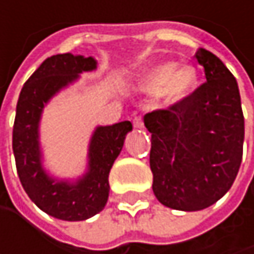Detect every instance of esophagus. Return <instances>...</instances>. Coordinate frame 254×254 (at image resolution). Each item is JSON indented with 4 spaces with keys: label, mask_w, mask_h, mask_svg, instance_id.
I'll return each mask as SVG.
<instances>
[{
    "label": "esophagus",
    "mask_w": 254,
    "mask_h": 254,
    "mask_svg": "<svg viewBox=\"0 0 254 254\" xmlns=\"http://www.w3.org/2000/svg\"><path fill=\"white\" fill-rule=\"evenodd\" d=\"M133 127H144V122H142V119H141V118H135V119H133Z\"/></svg>",
    "instance_id": "obj_1"
}]
</instances>
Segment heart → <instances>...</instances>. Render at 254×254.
Listing matches in <instances>:
<instances>
[{"label":"heart","instance_id":"heart-1","mask_svg":"<svg viewBox=\"0 0 254 254\" xmlns=\"http://www.w3.org/2000/svg\"><path fill=\"white\" fill-rule=\"evenodd\" d=\"M197 80V70L191 64L177 66L166 62L145 69L136 79L135 88L145 94H157L166 104H174L194 91Z\"/></svg>","mask_w":254,"mask_h":254}]
</instances>
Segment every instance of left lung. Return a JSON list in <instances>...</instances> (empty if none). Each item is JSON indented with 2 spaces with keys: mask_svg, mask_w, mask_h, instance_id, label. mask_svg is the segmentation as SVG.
<instances>
[{
  "mask_svg": "<svg viewBox=\"0 0 254 254\" xmlns=\"http://www.w3.org/2000/svg\"><path fill=\"white\" fill-rule=\"evenodd\" d=\"M206 82L184 100L144 116L151 133L153 192L171 209L195 212L227 194L243 159L244 116L235 77L198 48Z\"/></svg>",
  "mask_w": 254,
  "mask_h": 254,
  "instance_id": "obj_1",
  "label": "left lung"
}]
</instances>
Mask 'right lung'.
<instances>
[{
	"instance_id": "obj_1",
	"label": "right lung",
	"mask_w": 254,
	"mask_h": 254,
	"mask_svg": "<svg viewBox=\"0 0 254 254\" xmlns=\"http://www.w3.org/2000/svg\"><path fill=\"white\" fill-rule=\"evenodd\" d=\"M97 69L92 57L57 54L42 62L23 85L13 127V153L20 182L29 198L45 213L62 221H85L101 212L109 198V174L122 151L132 124L124 121L98 127L89 141L88 171L70 181L51 178L42 168L39 121L44 106L79 73Z\"/></svg>"
}]
</instances>
